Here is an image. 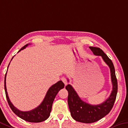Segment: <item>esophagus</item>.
Masks as SVG:
<instances>
[{"label":"esophagus","instance_id":"1","mask_svg":"<svg viewBox=\"0 0 128 128\" xmlns=\"http://www.w3.org/2000/svg\"><path fill=\"white\" fill-rule=\"evenodd\" d=\"M62 82H64V84H65V86H66L67 84V81H66V79L65 78H62Z\"/></svg>","mask_w":128,"mask_h":128}]
</instances>
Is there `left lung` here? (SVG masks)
<instances>
[{"instance_id": "1", "label": "left lung", "mask_w": 128, "mask_h": 128, "mask_svg": "<svg viewBox=\"0 0 128 128\" xmlns=\"http://www.w3.org/2000/svg\"><path fill=\"white\" fill-rule=\"evenodd\" d=\"M90 48L94 55L102 57L103 60L109 66L113 88L110 96L104 102L98 105H91L83 101L72 86L68 84L66 86L68 92V104L72 118L78 122L86 124L98 121L110 112L116 98L118 89L114 67L112 60L100 48L90 46Z\"/></svg>"}]
</instances>
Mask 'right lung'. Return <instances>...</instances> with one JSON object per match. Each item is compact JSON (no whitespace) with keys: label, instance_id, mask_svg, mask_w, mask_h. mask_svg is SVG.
Returning <instances> with one entry per match:
<instances>
[{"label":"right lung","instance_id":"1","mask_svg":"<svg viewBox=\"0 0 128 128\" xmlns=\"http://www.w3.org/2000/svg\"><path fill=\"white\" fill-rule=\"evenodd\" d=\"M29 44H27L24 46L23 47H22L18 51V52H19L21 50H23L24 48H26V47H27ZM13 58H12V59ZM9 65L8 66V68ZM7 72H6L4 78L5 93L6 98H7L9 106L12 109V110L14 112V113L16 115H17L18 117H19L20 118H21L22 119H23L26 121H28V122H40L46 120L49 117L50 115V113L51 112L52 109V104H53L54 100V98H55L56 94H58V91L64 88V84L62 82V81H59V82H56V84H54L53 86H52L50 87L46 93V95L45 97H44L43 101H42V102L40 104V105H38L37 108L32 109V110L30 111L23 112L18 109L16 107L14 106V105L10 101L8 96L7 88H6V80Z\"/></svg>","mask_w":128,"mask_h":128}]
</instances>
